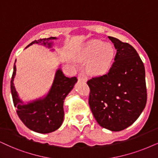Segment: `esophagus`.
<instances>
[{
	"instance_id": "1",
	"label": "esophagus",
	"mask_w": 158,
	"mask_h": 158,
	"mask_svg": "<svg viewBox=\"0 0 158 158\" xmlns=\"http://www.w3.org/2000/svg\"><path fill=\"white\" fill-rule=\"evenodd\" d=\"M78 79H79V81H85V82L87 81V77H86V76L83 73H80L78 75Z\"/></svg>"
}]
</instances>
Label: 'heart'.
<instances>
[{
	"mask_svg": "<svg viewBox=\"0 0 158 158\" xmlns=\"http://www.w3.org/2000/svg\"><path fill=\"white\" fill-rule=\"evenodd\" d=\"M114 55L113 48L109 44H103L100 40H91L81 50L80 59L87 60V70L89 74L101 76L110 69Z\"/></svg>",
	"mask_w": 158,
	"mask_h": 158,
	"instance_id": "heart-1",
	"label": "heart"
}]
</instances>
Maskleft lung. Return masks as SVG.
<instances>
[{
  "instance_id": "1",
  "label": "left lung",
  "mask_w": 158,
  "mask_h": 158,
  "mask_svg": "<svg viewBox=\"0 0 158 158\" xmlns=\"http://www.w3.org/2000/svg\"><path fill=\"white\" fill-rule=\"evenodd\" d=\"M117 49L109 73L87 81L89 104L102 127L120 131L131 125L147 103L145 69L132 46L109 36Z\"/></svg>"
}]
</instances>
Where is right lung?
<instances>
[{"label": "right lung", "mask_w": 158, "mask_h": 158, "mask_svg": "<svg viewBox=\"0 0 158 158\" xmlns=\"http://www.w3.org/2000/svg\"><path fill=\"white\" fill-rule=\"evenodd\" d=\"M56 39H57L56 37H50L35 40L27 47L33 44H38L51 49L53 46V40ZM52 50L54 49H52ZM16 62L17 60L14 65L11 81V91L14 105L17 108L19 119L26 127L36 133H49L55 131L63 122L64 100L77 83V77H65L60 66L56 71L52 85L47 95L25 103L19 97L14 84L17 71Z\"/></svg>", "instance_id": "add662e5"}]
</instances>
